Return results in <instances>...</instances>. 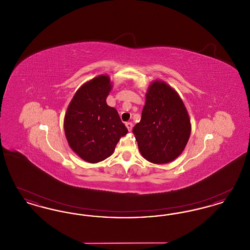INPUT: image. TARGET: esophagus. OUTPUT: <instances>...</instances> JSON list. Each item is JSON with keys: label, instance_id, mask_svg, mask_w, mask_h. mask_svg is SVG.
<instances>
[{"label": "esophagus", "instance_id": "34e87169", "mask_svg": "<svg viewBox=\"0 0 250 250\" xmlns=\"http://www.w3.org/2000/svg\"><path fill=\"white\" fill-rule=\"evenodd\" d=\"M125 126L127 127L128 131H131L132 130V128H133V124L130 123V122H128V123H125Z\"/></svg>", "mask_w": 250, "mask_h": 250}]
</instances>
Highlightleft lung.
Segmentation results:
<instances>
[{"label":"left lung","instance_id":"obj_1","mask_svg":"<svg viewBox=\"0 0 250 250\" xmlns=\"http://www.w3.org/2000/svg\"><path fill=\"white\" fill-rule=\"evenodd\" d=\"M190 120L178 94L164 82H155L146 94L142 120L133 133L143 157L165 164L182 154L190 136Z\"/></svg>","mask_w":250,"mask_h":250}]
</instances>
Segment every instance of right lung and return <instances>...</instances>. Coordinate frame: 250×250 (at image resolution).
I'll use <instances>...</instances> for the list:
<instances>
[{
	"instance_id": "right-lung-1",
	"label": "right lung",
	"mask_w": 250,
	"mask_h": 250,
	"mask_svg": "<svg viewBox=\"0 0 250 250\" xmlns=\"http://www.w3.org/2000/svg\"><path fill=\"white\" fill-rule=\"evenodd\" d=\"M110 80L101 75L83 84L74 95L64 116V133L72 150L89 163L106 159L120 138L127 133L114 107L106 99Z\"/></svg>"
}]
</instances>
